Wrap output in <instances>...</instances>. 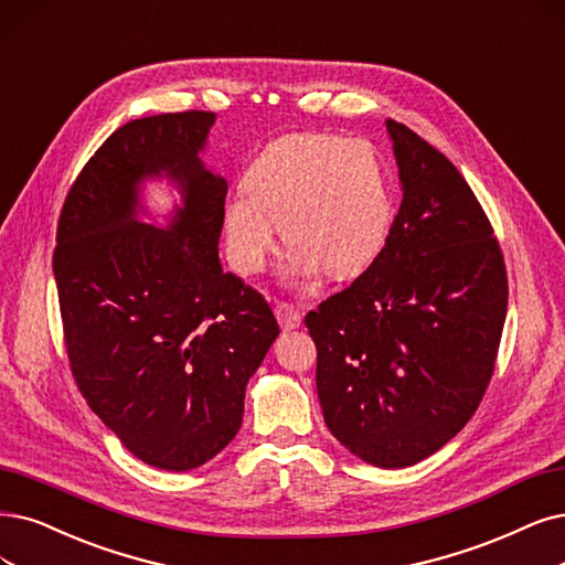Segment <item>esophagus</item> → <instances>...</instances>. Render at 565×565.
<instances>
[{
	"instance_id": "esophagus-1",
	"label": "esophagus",
	"mask_w": 565,
	"mask_h": 565,
	"mask_svg": "<svg viewBox=\"0 0 565 565\" xmlns=\"http://www.w3.org/2000/svg\"><path fill=\"white\" fill-rule=\"evenodd\" d=\"M275 315H277V319H279V323H281L284 330H294V328H298L300 321H302L300 311H298L294 305H288V302H284V300L275 305Z\"/></svg>"
}]
</instances>
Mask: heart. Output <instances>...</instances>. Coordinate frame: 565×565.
<instances>
[{"instance_id": "obj_1", "label": "heart", "mask_w": 565, "mask_h": 565, "mask_svg": "<svg viewBox=\"0 0 565 565\" xmlns=\"http://www.w3.org/2000/svg\"><path fill=\"white\" fill-rule=\"evenodd\" d=\"M393 223L384 164L365 139L296 132L269 141L248 164L244 188L223 206L227 254L242 275H258L277 246V225L294 248L288 271L332 279L365 271Z\"/></svg>"}]
</instances>
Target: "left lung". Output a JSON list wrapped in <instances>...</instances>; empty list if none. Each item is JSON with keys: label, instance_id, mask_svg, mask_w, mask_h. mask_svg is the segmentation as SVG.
<instances>
[{"label": "left lung", "instance_id": "8db88e82", "mask_svg": "<svg viewBox=\"0 0 565 565\" xmlns=\"http://www.w3.org/2000/svg\"><path fill=\"white\" fill-rule=\"evenodd\" d=\"M403 202L382 254L305 317L330 433L377 468L445 447L482 403L508 315L493 225L456 167L386 120Z\"/></svg>", "mask_w": 565, "mask_h": 565}]
</instances>
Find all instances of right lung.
Wrapping results in <instances>:
<instances>
[{"mask_svg":"<svg viewBox=\"0 0 565 565\" xmlns=\"http://www.w3.org/2000/svg\"><path fill=\"white\" fill-rule=\"evenodd\" d=\"M212 122L191 109L120 125L74 179L53 250L81 395L132 456L172 472L237 435L279 335L267 300L218 260L227 183L198 158ZM160 169L184 188L172 231L134 218L136 183Z\"/></svg>","mask_w":565,"mask_h":565,"instance_id":"obj_1","label":"right lung"}]
</instances>
